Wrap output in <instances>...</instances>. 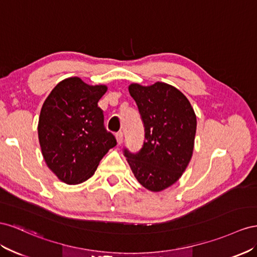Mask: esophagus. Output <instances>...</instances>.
I'll use <instances>...</instances> for the list:
<instances>
[{
    "label": "esophagus",
    "mask_w": 257,
    "mask_h": 257,
    "mask_svg": "<svg viewBox=\"0 0 257 257\" xmlns=\"http://www.w3.org/2000/svg\"><path fill=\"white\" fill-rule=\"evenodd\" d=\"M116 140H117V143H118V144H121V143H122L123 135H122L121 131H118V133L116 134Z\"/></svg>",
    "instance_id": "esophagus-1"
}]
</instances>
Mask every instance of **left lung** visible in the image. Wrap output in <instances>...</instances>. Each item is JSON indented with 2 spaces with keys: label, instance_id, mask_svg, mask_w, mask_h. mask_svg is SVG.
<instances>
[{
  "label": "left lung",
  "instance_id": "obj_1",
  "mask_svg": "<svg viewBox=\"0 0 257 257\" xmlns=\"http://www.w3.org/2000/svg\"><path fill=\"white\" fill-rule=\"evenodd\" d=\"M144 126V142L123 155L139 183L160 192L177 182L192 158L197 120L187 98L177 88L157 82L129 86Z\"/></svg>",
  "mask_w": 257,
  "mask_h": 257
}]
</instances>
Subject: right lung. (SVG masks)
<instances>
[{
    "label": "right lung",
    "instance_id": "1",
    "mask_svg": "<svg viewBox=\"0 0 257 257\" xmlns=\"http://www.w3.org/2000/svg\"><path fill=\"white\" fill-rule=\"evenodd\" d=\"M106 89L70 77L54 88L42 106L38 127L42 154L49 169L67 184L89 179L117 144L98 106Z\"/></svg>",
    "mask_w": 257,
    "mask_h": 257
}]
</instances>
